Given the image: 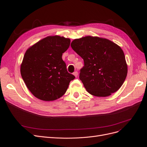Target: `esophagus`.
I'll return each instance as SVG.
<instances>
[{
	"instance_id": "esophagus-1",
	"label": "esophagus",
	"mask_w": 147,
	"mask_h": 147,
	"mask_svg": "<svg viewBox=\"0 0 147 147\" xmlns=\"http://www.w3.org/2000/svg\"><path fill=\"white\" fill-rule=\"evenodd\" d=\"M73 75L76 77H76H78V71H75V72H74L73 73Z\"/></svg>"
}]
</instances>
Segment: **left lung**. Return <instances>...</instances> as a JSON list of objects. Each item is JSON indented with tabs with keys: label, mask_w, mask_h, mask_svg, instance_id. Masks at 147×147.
<instances>
[{
	"label": "left lung",
	"mask_w": 147,
	"mask_h": 147,
	"mask_svg": "<svg viewBox=\"0 0 147 147\" xmlns=\"http://www.w3.org/2000/svg\"><path fill=\"white\" fill-rule=\"evenodd\" d=\"M71 46L84 61L79 79L90 94L109 96L120 88L127 65L119 46L107 38L88 36L74 39Z\"/></svg>",
	"instance_id": "8db88e82"
}]
</instances>
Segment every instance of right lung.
Returning a JSON list of instances; mask_svg holds the SVG:
<instances>
[{
    "label": "right lung",
    "mask_w": 147,
    "mask_h": 147,
    "mask_svg": "<svg viewBox=\"0 0 147 147\" xmlns=\"http://www.w3.org/2000/svg\"><path fill=\"white\" fill-rule=\"evenodd\" d=\"M70 39L59 36H48L30 47L21 65V74L28 90L45 101L56 100L66 92L75 77L67 71L62 59Z\"/></svg>",
    "instance_id": "1"
}]
</instances>
